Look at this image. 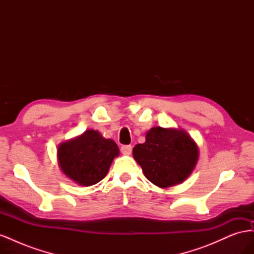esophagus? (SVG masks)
<instances>
[{
  "mask_svg": "<svg viewBox=\"0 0 254 254\" xmlns=\"http://www.w3.org/2000/svg\"><path fill=\"white\" fill-rule=\"evenodd\" d=\"M121 151H122V153H124V155H130V153H131V151H132V147L130 145H123L122 147H121Z\"/></svg>",
  "mask_w": 254,
  "mask_h": 254,
  "instance_id": "esophagus-1",
  "label": "esophagus"
}]
</instances>
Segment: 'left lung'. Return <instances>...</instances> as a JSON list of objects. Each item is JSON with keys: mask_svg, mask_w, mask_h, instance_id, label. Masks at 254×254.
<instances>
[{"mask_svg": "<svg viewBox=\"0 0 254 254\" xmlns=\"http://www.w3.org/2000/svg\"><path fill=\"white\" fill-rule=\"evenodd\" d=\"M133 158L146 178L159 188L186 180L198 161V146L183 129L152 127L146 141L133 147Z\"/></svg>", "mask_w": 254, "mask_h": 254, "instance_id": "obj_1", "label": "left lung"}]
</instances>
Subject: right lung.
Segmentation results:
<instances>
[{"label": "right lung", "instance_id": "add662e5", "mask_svg": "<svg viewBox=\"0 0 254 254\" xmlns=\"http://www.w3.org/2000/svg\"><path fill=\"white\" fill-rule=\"evenodd\" d=\"M120 149L117 143L96 130H86L81 135L58 146V163L63 173L82 187L103 180Z\"/></svg>", "mask_w": 254, "mask_h": 254}]
</instances>
